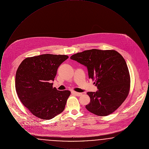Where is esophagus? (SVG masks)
I'll return each instance as SVG.
<instances>
[{"mask_svg": "<svg viewBox=\"0 0 149 149\" xmlns=\"http://www.w3.org/2000/svg\"><path fill=\"white\" fill-rule=\"evenodd\" d=\"M71 93H72V94H74V95H77V96H79V97H80V96H81V95H82V93H81L76 92H75V91H72Z\"/></svg>", "mask_w": 149, "mask_h": 149, "instance_id": "1", "label": "esophagus"}]
</instances>
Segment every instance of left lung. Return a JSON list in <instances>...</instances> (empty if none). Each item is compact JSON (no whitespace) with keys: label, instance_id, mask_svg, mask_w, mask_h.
<instances>
[{"label":"left lung","instance_id":"8db88e82","mask_svg":"<svg viewBox=\"0 0 149 149\" xmlns=\"http://www.w3.org/2000/svg\"><path fill=\"white\" fill-rule=\"evenodd\" d=\"M86 66L89 79L98 91L88 92L90 103L85 108L92 113L106 116L114 112L126 99L130 75L124 58L115 50H85L70 57Z\"/></svg>","mask_w":149,"mask_h":149}]
</instances>
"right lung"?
I'll return each instance as SVG.
<instances>
[{"label": "right lung", "mask_w": 149, "mask_h": 149, "mask_svg": "<svg viewBox=\"0 0 149 149\" xmlns=\"http://www.w3.org/2000/svg\"><path fill=\"white\" fill-rule=\"evenodd\" d=\"M69 56L43 54L27 57L16 72L15 90L22 104L31 113L42 120L61 113L70 95L69 91L53 88L58 66Z\"/></svg>", "instance_id": "1"}]
</instances>
